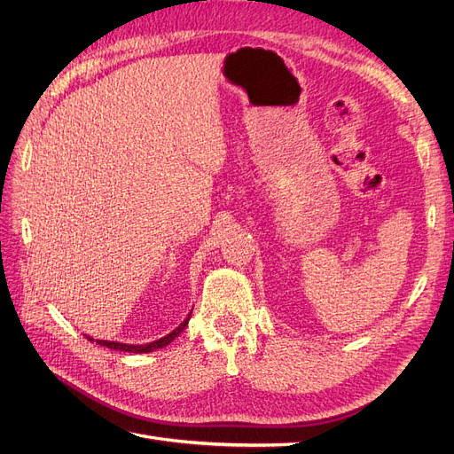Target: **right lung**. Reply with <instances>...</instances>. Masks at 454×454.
Returning a JSON list of instances; mask_svg holds the SVG:
<instances>
[{
  "label": "right lung",
  "mask_w": 454,
  "mask_h": 454,
  "mask_svg": "<svg viewBox=\"0 0 454 454\" xmlns=\"http://www.w3.org/2000/svg\"><path fill=\"white\" fill-rule=\"evenodd\" d=\"M189 318H191V313L187 315V318L175 329V331H171L169 335H165V337H161V339H158V340H154V342H149V344H141V346H137V344H121V342H110V340H93L91 337H86L88 340H91V342H98L99 346H106V348H110V349H119V351H127V353H149V351H154V349H160V348H165L167 344H171L180 333L184 331V327L187 325V322H189Z\"/></svg>",
  "instance_id": "obj_1"
}]
</instances>
